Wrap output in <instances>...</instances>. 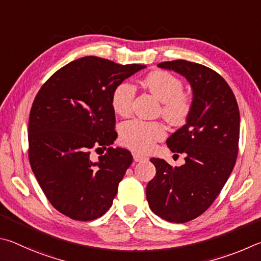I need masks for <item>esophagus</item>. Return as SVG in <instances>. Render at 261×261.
Here are the masks:
<instances>
[{
  "label": "esophagus",
  "instance_id": "esophagus-1",
  "mask_svg": "<svg viewBox=\"0 0 261 261\" xmlns=\"http://www.w3.org/2000/svg\"><path fill=\"white\" fill-rule=\"evenodd\" d=\"M133 158H134V162L138 163V162H142L147 159V156H144V154H140L138 152H134L133 153Z\"/></svg>",
  "mask_w": 261,
  "mask_h": 261
}]
</instances>
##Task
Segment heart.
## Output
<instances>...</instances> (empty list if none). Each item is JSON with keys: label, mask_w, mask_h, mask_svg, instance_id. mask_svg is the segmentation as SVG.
I'll return each instance as SVG.
<instances>
[{"label": "heart", "mask_w": 261, "mask_h": 261, "mask_svg": "<svg viewBox=\"0 0 261 261\" xmlns=\"http://www.w3.org/2000/svg\"><path fill=\"white\" fill-rule=\"evenodd\" d=\"M142 85L162 102V116L173 126H181L187 121L193 109V99L182 90V82L166 71H152L142 79ZM135 96L134 87L121 82L113 89L111 104L114 112L125 117L129 114ZM165 128L161 122L133 120L121 128L122 143L134 151L145 152L156 141L164 139Z\"/></svg>", "instance_id": "heart-1"}]
</instances>
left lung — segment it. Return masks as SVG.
<instances>
[{"label": "left lung", "mask_w": 261, "mask_h": 261, "mask_svg": "<svg viewBox=\"0 0 261 261\" xmlns=\"http://www.w3.org/2000/svg\"><path fill=\"white\" fill-rule=\"evenodd\" d=\"M158 67L186 77L193 90V109L186 125L166 141L172 152L186 154V163L172 167L164 159H150L156 176L147 186V199L158 217L184 223L211 206L235 166L240 110L230 87L211 68L184 59Z\"/></svg>", "instance_id": "8db88e82"}]
</instances>
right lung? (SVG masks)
I'll list each match as a JSON object with an SVG mask.
<instances>
[{"instance_id":"1","label":"right lung","mask_w":261,"mask_h":261,"mask_svg":"<svg viewBox=\"0 0 261 261\" xmlns=\"http://www.w3.org/2000/svg\"><path fill=\"white\" fill-rule=\"evenodd\" d=\"M145 65H120L86 56L68 63L41 87L29 120L32 171L53 206L68 218L89 221L111 207L119 182L133 162L117 139L113 89ZM107 152L96 162L90 149Z\"/></svg>"}]
</instances>
